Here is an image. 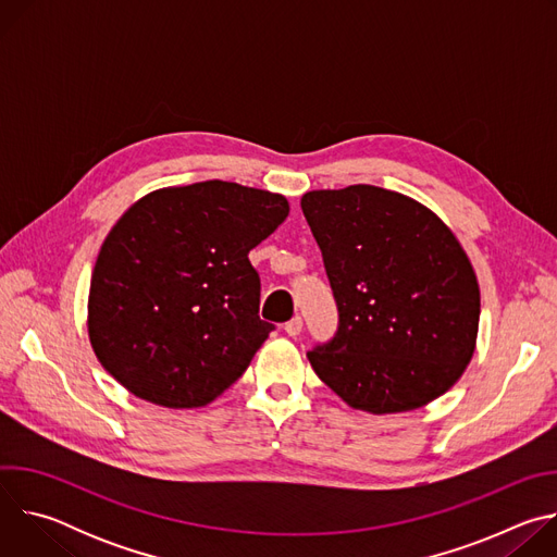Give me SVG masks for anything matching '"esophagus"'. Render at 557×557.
Wrapping results in <instances>:
<instances>
[{
    "label": "esophagus",
    "mask_w": 557,
    "mask_h": 557,
    "mask_svg": "<svg viewBox=\"0 0 557 557\" xmlns=\"http://www.w3.org/2000/svg\"><path fill=\"white\" fill-rule=\"evenodd\" d=\"M301 326H304V322H301V317L297 314V317H293L290 322L284 324V331H286L290 337H297V335L301 333Z\"/></svg>",
    "instance_id": "1"
}]
</instances>
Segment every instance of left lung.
Listing matches in <instances>:
<instances>
[{
	"mask_svg": "<svg viewBox=\"0 0 557 557\" xmlns=\"http://www.w3.org/2000/svg\"><path fill=\"white\" fill-rule=\"evenodd\" d=\"M339 310L308 361L370 414L410 412L445 394L475 348L481 290L447 224L421 202L372 185L301 196Z\"/></svg>",
	"mask_w": 557,
	"mask_h": 557,
	"instance_id": "1",
	"label": "left lung"
}]
</instances>
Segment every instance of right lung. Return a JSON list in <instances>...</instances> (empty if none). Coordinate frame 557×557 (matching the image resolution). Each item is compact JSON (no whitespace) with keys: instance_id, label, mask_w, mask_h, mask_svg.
Listing matches in <instances>:
<instances>
[{"instance_id":"1","label":"right lung","mask_w":557,"mask_h":557,"mask_svg":"<svg viewBox=\"0 0 557 557\" xmlns=\"http://www.w3.org/2000/svg\"><path fill=\"white\" fill-rule=\"evenodd\" d=\"M286 215L284 196L224 181L134 202L92 271L88 333L101 366L143 401L211 404L275 329L258 314L249 251Z\"/></svg>"}]
</instances>
